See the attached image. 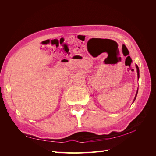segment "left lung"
<instances>
[{
	"mask_svg": "<svg viewBox=\"0 0 156 156\" xmlns=\"http://www.w3.org/2000/svg\"><path fill=\"white\" fill-rule=\"evenodd\" d=\"M136 70H137L138 78H139V67H138V66H137V65H136ZM137 92H138V90H137ZM137 92H136V95H135V99H134V101L135 100L136 97V95H137Z\"/></svg>",
	"mask_w": 156,
	"mask_h": 156,
	"instance_id": "obj_1",
	"label": "left lung"
}]
</instances>
